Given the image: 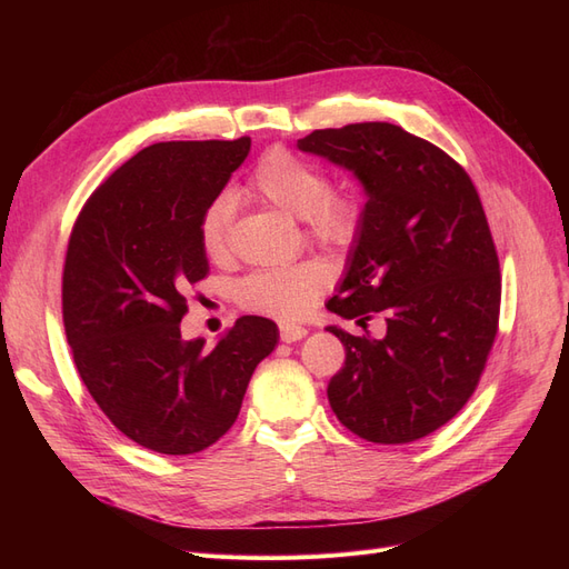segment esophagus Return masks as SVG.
<instances>
[{
    "mask_svg": "<svg viewBox=\"0 0 569 569\" xmlns=\"http://www.w3.org/2000/svg\"><path fill=\"white\" fill-rule=\"evenodd\" d=\"M306 335H308V330H306V327H301V325L280 322V337H282V341H287V343L299 341V339H303Z\"/></svg>",
    "mask_w": 569,
    "mask_h": 569,
    "instance_id": "esophagus-1",
    "label": "esophagus"
}]
</instances>
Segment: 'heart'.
I'll return each instance as SVG.
<instances>
[{
	"instance_id": "b5f03b06",
	"label": "heart",
	"mask_w": 569,
	"mask_h": 569,
	"mask_svg": "<svg viewBox=\"0 0 569 569\" xmlns=\"http://www.w3.org/2000/svg\"><path fill=\"white\" fill-rule=\"evenodd\" d=\"M247 192L287 216L308 222L313 239L330 247H343L358 234L360 201L349 189H330L325 170L274 147L256 163ZM234 203L230 197H216L199 218V244L211 261L228 253ZM330 284V270L320 261H301L289 268L251 272L237 284V299L244 308L278 318H299L316 303Z\"/></svg>"
}]
</instances>
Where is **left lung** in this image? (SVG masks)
Here are the masks:
<instances>
[{
  "mask_svg": "<svg viewBox=\"0 0 569 569\" xmlns=\"http://www.w3.org/2000/svg\"><path fill=\"white\" fill-rule=\"evenodd\" d=\"M297 147L347 168L368 197L332 313L382 339L330 330L347 349L327 387L339 422L372 443L432 435L468 403L498 330L501 272L470 176L391 123L306 134Z\"/></svg>",
  "mask_w": 569,
  "mask_h": 569,
  "instance_id": "obj_1",
  "label": "left lung"
}]
</instances>
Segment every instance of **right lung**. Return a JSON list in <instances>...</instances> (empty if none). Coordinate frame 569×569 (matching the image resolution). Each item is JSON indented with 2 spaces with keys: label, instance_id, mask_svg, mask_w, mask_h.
Listing matches in <instances>:
<instances>
[{
  "label": "right lung",
  "instance_id": "right-lung-1",
  "mask_svg": "<svg viewBox=\"0 0 569 569\" xmlns=\"http://www.w3.org/2000/svg\"><path fill=\"white\" fill-rule=\"evenodd\" d=\"M251 140L159 142L137 151L82 206L63 266V327L104 416L166 456L209 449L234 425L278 325L244 316L206 349L182 339L187 291L209 274L199 218Z\"/></svg>",
  "mask_w": 569,
  "mask_h": 569
}]
</instances>
